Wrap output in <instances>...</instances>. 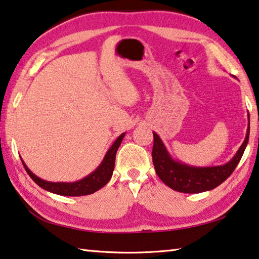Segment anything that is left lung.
I'll use <instances>...</instances> for the list:
<instances>
[{"instance_id":"1","label":"left lung","mask_w":259,"mask_h":259,"mask_svg":"<svg viewBox=\"0 0 259 259\" xmlns=\"http://www.w3.org/2000/svg\"><path fill=\"white\" fill-rule=\"evenodd\" d=\"M249 133L250 116L245 140L236 154L233 157V159L225 165L209 167L190 166V165L175 160L169 156L159 136L153 133L152 161L157 175L165 185L177 192L201 193L213 190L228 179L234 169L236 168L237 164L240 163L246 144L249 142Z\"/></svg>"}]
</instances>
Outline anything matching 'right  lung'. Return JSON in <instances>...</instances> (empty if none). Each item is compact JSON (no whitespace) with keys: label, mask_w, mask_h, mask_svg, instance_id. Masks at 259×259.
<instances>
[{"label":"right lung","mask_w":259,"mask_h":259,"mask_svg":"<svg viewBox=\"0 0 259 259\" xmlns=\"http://www.w3.org/2000/svg\"><path fill=\"white\" fill-rule=\"evenodd\" d=\"M124 135L125 133L119 135L117 140L114 142V144L111 145L110 149L107 151L102 163L99 165V167L96 168L95 171H93L90 176L84 177L83 179L74 181V183H51V181L43 180L38 178L37 176H34L28 168V166L24 164V161L22 160V163L24 165L25 171L28 172V175L31 177V179H32L38 186H40L46 191L65 196L88 195L99 191L100 188H102L106 184H108V181L110 180L115 167V157H116L117 149L118 146L121 145Z\"/></svg>","instance_id":"right-lung-1"}]
</instances>
